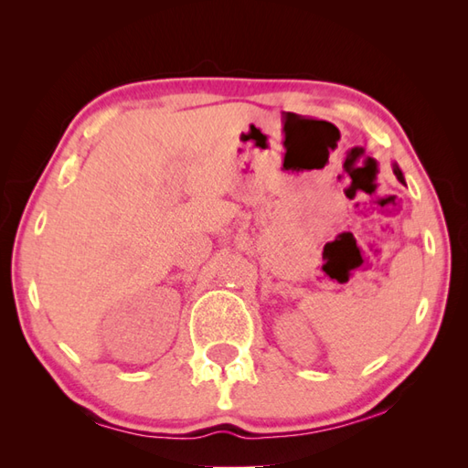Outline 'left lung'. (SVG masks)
Masks as SVG:
<instances>
[{
    "label": "left lung",
    "instance_id": "obj_1",
    "mask_svg": "<svg viewBox=\"0 0 468 468\" xmlns=\"http://www.w3.org/2000/svg\"><path fill=\"white\" fill-rule=\"evenodd\" d=\"M394 175H396V176H399V178H400V181H402V173H400V168H399V166H394Z\"/></svg>",
    "mask_w": 468,
    "mask_h": 468
}]
</instances>
